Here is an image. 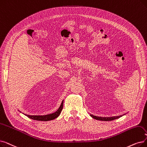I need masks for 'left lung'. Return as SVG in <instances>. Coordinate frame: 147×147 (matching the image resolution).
Wrapping results in <instances>:
<instances>
[{"label": "left lung", "instance_id": "1", "mask_svg": "<svg viewBox=\"0 0 147 147\" xmlns=\"http://www.w3.org/2000/svg\"><path fill=\"white\" fill-rule=\"evenodd\" d=\"M125 115V114H124ZM91 117H92L93 118L97 119V120H100V121H112L114 119H118L120 117H122L123 115H120V116H117V117H97V116H94L93 115H90Z\"/></svg>", "mask_w": 147, "mask_h": 147}]
</instances>
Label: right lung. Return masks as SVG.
Instances as JSON below:
<instances>
[{"instance_id":"right-lung-1","label":"right lung","mask_w":147,"mask_h":147,"mask_svg":"<svg viewBox=\"0 0 147 147\" xmlns=\"http://www.w3.org/2000/svg\"><path fill=\"white\" fill-rule=\"evenodd\" d=\"M63 101H62L60 107H59V109L53 113L46 115H26V114H24V115L26 116H27L28 118L34 120H36V121H47L53 120L56 118L59 115V114L61 113L63 109Z\"/></svg>"}]
</instances>
